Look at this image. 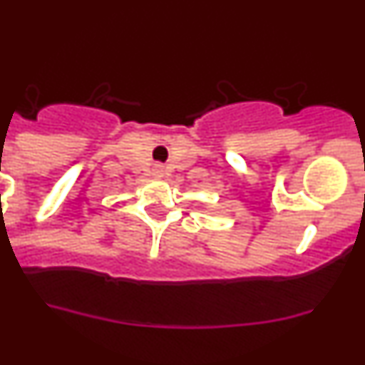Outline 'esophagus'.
Listing matches in <instances>:
<instances>
[{
	"label": "esophagus",
	"mask_w": 365,
	"mask_h": 365,
	"mask_svg": "<svg viewBox=\"0 0 365 365\" xmlns=\"http://www.w3.org/2000/svg\"><path fill=\"white\" fill-rule=\"evenodd\" d=\"M160 173H162V169L157 168V175H160Z\"/></svg>",
	"instance_id": "34e87169"
}]
</instances>
